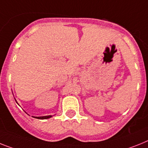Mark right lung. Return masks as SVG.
Returning a JSON list of instances; mask_svg holds the SVG:
<instances>
[{
    "label": "right lung",
    "mask_w": 148,
    "mask_h": 148,
    "mask_svg": "<svg viewBox=\"0 0 148 148\" xmlns=\"http://www.w3.org/2000/svg\"><path fill=\"white\" fill-rule=\"evenodd\" d=\"M52 116H36L35 118H38V119H40V120H43V119H48V118H50Z\"/></svg>",
    "instance_id": "1"
}]
</instances>
